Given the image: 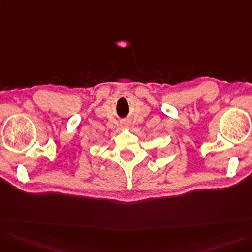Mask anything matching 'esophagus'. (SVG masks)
I'll return each instance as SVG.
<instances>
[{
    "instance_id": "34e87169",
    "label": "esophagus",
    "mask_w": 252,
    "mask_h": 252,
    "mask_svg": "<svg viewBox=\"0 0 252 252\" xmlns=\"http://www.w3.org/2000/svg\"><path fill=\"white\" fill-rule=\"evenodd\" d=\"M123 127H124V128H128V124H124V125H123Z\"/></svg>"
}]
</instances>
